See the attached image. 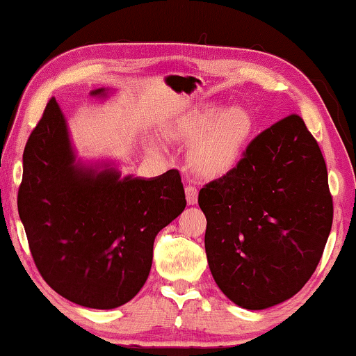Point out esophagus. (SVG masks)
<instances>
[{
  "mask_svg": "<svg viewBox=\"0 0 356 356\" xmlns=\"http://www.w3.org/2000/svg\"><path fill=\"white\" fill-rule=\"evenodd\" d=\"M184 193H186V201L189 206H193V204L197 202V188L196 186L188 184V186L184 188Z\"/></svg>",
  "mask_w": 356,
  "mask_h": 356,
  "instance_id": "34e87169",
  "label": "esophagus"
}]
</instances>
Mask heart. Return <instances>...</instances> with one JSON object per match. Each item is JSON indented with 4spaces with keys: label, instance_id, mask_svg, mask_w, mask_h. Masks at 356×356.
I'll use <instances>...</instances> for the list:
<instances>
[{
    "label": "heart",
    "instance_id": "1",
    "mask_svg": "<svg viewBox=\"0 0 356 356\" xmlns=\"http://www.w3.org/2000/svg\"><path fill=\"white\" fill-rule=\"evenodd\" d=\"M250 133V115L238 106L209 108L193 116L181 129L184 139L196 140L191 162L204 177H218L228 172L235 165Z\"/></svg>",
    "mask_w": 356,
    "mask_h": 356
}]
</instances>
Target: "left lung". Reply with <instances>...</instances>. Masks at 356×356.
<instances>
[{"label": "left lung", "mask_w": 356, "mask_h": 356, "mask_svg": "<svg viewBox=\"0 0 356 356\" xmlns=\"http://www.w3.org/2000/svg\"><path fill=\"white\" fill-rule=\"evenodd\" d=\"M207 262L233 303L264 309L314 274L334 204L318 140L296 113L248 144L236 167L199 191Z\"/></svg>", "instance_id": "left-lung-1"}]
</instances>
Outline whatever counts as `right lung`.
<instances>
[{
	"mask_svg": "<svg viewBox=\"0 0 356 356\" xmlns=\"http://www.w3.org/2000/svg\"><path fill=\"white\" fill-rule=\"evenodd\" d=\"M22 162L19 217L43 280L87 308L133 300L149 277L155 236L186 207L178 170L121 179L113 168L79 167L55 99L29 136Z\"/></svg>",
	"mask_w": 356,
	"mask_h": 356,
	"instance_id": "obj_1",
	"label": "right lung"
}]
</instances>
